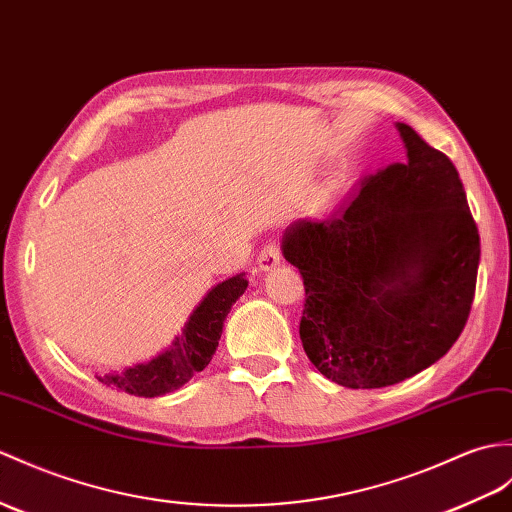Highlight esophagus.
<instances>
[{"label": "esophagus", "mask_w": 512, "mask_h": 512, "mask_svg": "<svg viewBox=\"0 0 512 512\" xmlns=\"http://www.w3.org/2000/svg\"><path fill=\"white\" fill-rule=\"evenodd\" d=\"M279 264H281V251H279L277 244H266L264 248H261V253L257 257V268L259 270L268 272L272 268H277Z\"/></svg>", "instance_id": "1"}]
</instances>
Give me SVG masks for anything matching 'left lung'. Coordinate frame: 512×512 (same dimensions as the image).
Wrapping results in <instances>:
<instances>
[{"label":"left lung","mask_w":512,"mask_h":512,"mask_svg":"<svg viewBox=\"0 0 512 512\" xmlns=\"http://www.w3.org/2000/svg\"><path fill=\"white\" fill-rule=\"evenodd\" d=\"M406 161L366 178L325 222L296 220L281 251L305 285L301 342L331 382L384 388L451 349L471 312L480 235L458 170L397 122Z\"/></svg>","instance_id":"left-lung-1"}]
</instances>
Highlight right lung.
I'll list each match as a JSON object with an SVG mask.
<instances>
[{
    "mask_svg": "<svg viewBox=\"0 0 512 512\" xmlns=\"http://www.w3.org/2000/svg\"><path fill=\"white\" fill-rule=\"evenodd\" d=\"M246 288L248 279L244 272L213 285L205 299L196 305V310L189 314L181 334L174 336L168 349L148 362L128 366L122 373L95 375L98 382L135 397H161L185 386L211 362L218 349L224 320Z\"/></svg>",
    "mask_w": 512,
    "mask_h": 512,
    "instance_id": "obj_1",
    "label": "right lung"
}]
</instances>
